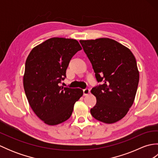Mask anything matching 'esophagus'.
Segmentation results:
<instances>
[{
	"label": "esophagus",
	"mask_w": 158,
	"mask_h": 158,
	"mask_svg": "<svg viewBox=\"0 0 158 158\" xmlns=\"http://www.w3.org/2000/svg\"><path fill=\"white\" fill-rule=\"evenodd\" d=\"M89 94V89L88 88H85L83 89V95L86 96V95H88Z\"/></svg>",
	"instance_id": "1"
}]
</instances>
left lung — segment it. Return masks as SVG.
<instances>
[{"label":"left lung","mask_w":158,"mask_h":158,"mask_svg":"<svg viewBox=\"0 0 158 158\" xmlns=\"http://www.w3.org/2000/svg\"><path fill=\"white\" fill-rule=\"evenodd\" d=\"M79 42L92 63L96 80L102 82L91 90L96 104L90 113L103 123L118 122L135 101L139 81L135 57L126 46L111 39Z\"/></svg>","instance_id":"left-lung-1"}]
</instances>
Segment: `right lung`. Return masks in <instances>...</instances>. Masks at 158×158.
I'll use <instances>...</instances> for the list:
<instances>
[{"label":"right lung","mask_w":158,"mask_h":158,"mask_svg":"<svg viewBox=\"0 0 158 158\" xmlns=\"http://www.w3.org/2000/svg\"><path fill=\"white\" fill-rule=\"evenodd\" d=\"M82 48L73 39L53 37L35 47L26 59L23 84L33 111L49 126L65 122L83 96L80 88L58 84L66 77L70 60Z\"/></svg>","instance_id":"right-lung-1"}]
</instances>
